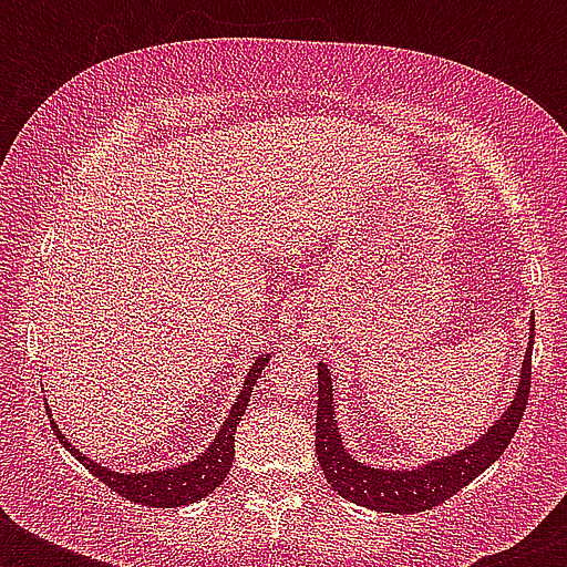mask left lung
<instances>
[{"label":"left lung","mask_w":567,"mask_h":567,"mask_svg":"<svg viewBox=\"0 0 567 567\" xmlns=\"http://www.w3.org/2000/svg\"><path fill=\"white\" fill-rule=\"evenodd\" d=\"M536 327V320H533ZM529 364H533V347L520 364V382L515 388L512 405L501 414V421L485 432L483 439L465 450H456L453 456H441L435 462L414 471H388L355 462L341 444L336 409H332V373L323 362L318 364V432H315V450L318 465L327 476V483L336 488L344 501L368 506L373 512H391V515H414L432 506H441L453 494L462 492L467 483H474L485 467H492L509 447V441L518 432L529 400Z\"/></svg>","instance_id":"left-lung-1"}]
</instances>
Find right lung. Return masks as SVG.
Returning <instances> with one entry per match:
<instances>
[{
	"instance_id": "add662e5",
	"label": "right lung",
	"mask_w": 567,
	"mask_h": 567,
	"mask_svg": "<svg viewBox=\"0 0 567 567\" xmlns=\"http://www.w3.org/2000/svg\"><path fill=\"white\" fill-rule=\"evenodd\" d=\"M267 362H270V355L256 359V364H252V371L244 379V388H240L238 400L231 405L229 417H226V423L220 426V432L214 435V441L205 447L203 456H196L188 465L167 467V471H153V474H117V471L96 465L93 458L82 456V453L58 432L55 421H52V426H55V435L61 439V444H64V447L70 450V453H73L100 483H105L109 488L123 494L126 501L144 503V506H158V509L188 506V503L208 497V494L226 480V474H229L231 458H235V426H238V421L244 417V409H247L249 403L252 385H256L258 373L265 371Z\"/></svg>"
}]
</instances>
